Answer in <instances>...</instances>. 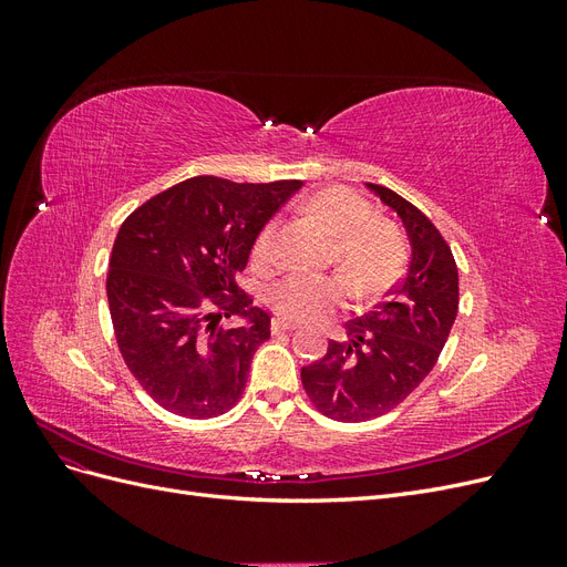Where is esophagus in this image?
<instances>
[{
	"instance_id": "34e87169",
	"label": "esophagus",
	"mask_w": 567,
	"mask_h": 567,
	"mask_svg": "<svg viewBox=\"0 0 567 567\" xmlns=\"http://www.w3.org/2000/svg\"><path fill=\"white\" fill-rule=\"evenodd\" d=\"M298 326L296 323H288L284 319H274L271 321V333H286V331H296Z\"/></svg>"
}]
</instances>
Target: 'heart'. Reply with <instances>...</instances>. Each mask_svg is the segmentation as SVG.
<instances>
[{"instance_id": "obj_1", "label": "heart", "mask_w": 567, "mask_h": 567, "mask_svg": "<svg viewBox=\"0 0 567 567\" xmlns=\"http://www.w3.org/2000/svg\"><path fill=\"white\" fill-rule=\"evenodd\" d=\"M305 213L336 241V262L348 279L354 296L379 298L400 281L406 267V244L390 221L375 219L373 205L354 194L352 188H323L305 203ZM279 219H269L257 231L252 257L260 265L274 260ZM348 286L338 277H317V274H288L269 288V307L274 315L310 323L331 315L342 305Z\"/></svg>"}]
</instances>
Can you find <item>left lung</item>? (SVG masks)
<instances>
[{
  "mask_svg": "<svg viewBox=\"0 0 567 567\" xmlns=\"http://www.w3.org/2000/svg\"><path fill=\"white\" fill-rule=\"evenodd\" d=\"M367 188L402 219L411 262L385 302L348 321L346 340H331L319 362L300 371L307 398L342 423L383 416L404 402L433 371L458 312V269L433 221L390 188Z\"/></svg>",
  "mask_w": 567,
  "mask_h": 567,
  "instance_id": "8db88e82",
  "label": "left lung"
}]
</instances>
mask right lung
<instances>
[{
    "instance_id": "right-lung-1",
    "label": "right lung",
    "mask_w": 567,
    "mask_h": 567,
    "mask_svg": "<svg viewBox=\"0 0 567 567\" xmlns=\"http://www.w3.org/2000/svg\"><path fill=\"white\" fill-rule=\"evenodd\" d=\"M300 186L192 177L123 221L106 279L113 331L127 369L163 409L213 419L244 394L271 319L236 277L257 231ZM231 316L245 323L227 327Z\"/></svg>"
}]
</instances>
